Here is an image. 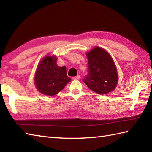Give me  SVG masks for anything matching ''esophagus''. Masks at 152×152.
<instances>
[{
    "mask_svg": "<svg viewBox=\"0 0 152 152\" xmlns=\"http://www.w3.org/2000/svg\"><path fill=\"white\" fill-rule=\"evenodd\" d=\"M80 78V75H77L76 76H74L72 77V79L73 80H78Z\"/></svg>",
    "mask_w": 152,
    "mask_h": 152,
    "instance_id": "obj_1",
    "label": "esophagus"
}]
</instances>
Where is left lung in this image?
Wrapping results in <instances>:
<instances>
[{
	"mask_svg": "<svg viewBox=\"0 0 152 152\" xmlns=\"http://www.w3.org/2000/svg\"><path fill=\"white\" fill-rule=\"evenodd\" d=\"M88 59V74L83 80L88 88L99 94L114 91L118 76L112 57L103 48L95 47L86 53Z\"/></svg>",
	"mask_w": 152,
	"mask_h": 152,
	"instance_id": "left-lung-1",
	"label": "left lung"
}]
</instances>
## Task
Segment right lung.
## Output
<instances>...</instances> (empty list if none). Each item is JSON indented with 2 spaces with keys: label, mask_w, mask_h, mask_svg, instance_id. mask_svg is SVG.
<instances>
[{
  "label": "right lung",
  "mask_w": 152,
  "mask_h": 152,
  "mask_svg": "<svg viewBox=\"0 0 152 152\" xmlns=\"http://www.w3.org/2000/svg\"><path fill=\"white\" fill-rule=\"evenodd\" d=\"M71 79L65 66L59 67L56 56H46L38 64L34 83L38 91L45 95L53 96L63 89Z\"/></svg>",
  "instance_id": "add662e5"
}]
</instances>
